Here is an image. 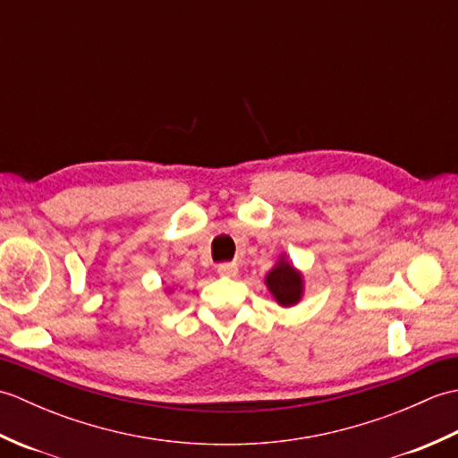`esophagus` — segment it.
I'll return each mask as SVG.
<instances>
[{"instance_id": "obj_1", "label": "esophagus", "mask_w": 458, "mask_h": 458, "mask_svg": "<svg viewBox=\"0 0 458 458\" xmlns=\"http://www.w3.org/2000/svg\"><path fill=\"white\" fill-rule=\"evenodd\" d=\"M218 274L226 276V277H234V276H238V267L234 264H220Z\"/></svg>"}]
</instances>
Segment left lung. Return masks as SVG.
Listing matches in <instances>:
<instances>
[{
    "label": "left lung",
    "mask_w": 458,
    "mask_h": 458,
    "mask_svg": "<svg viewBox=\"0 0 458 458\" xmlns=\"http://www.w3.org/2000/svg\"><path fill=\"white\" fill-rule=\"evenodd\" d=\"M266 285L269 289L271 297L277 301L281 307H293L297 305L305 293V279L303 274L289 264L285 254H281L277 264L269 269L266 276Z\"/></svg>",
    "instance_id": "1"
}]
</instances>
